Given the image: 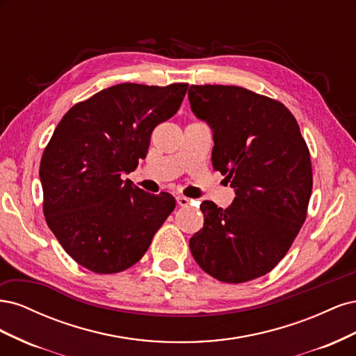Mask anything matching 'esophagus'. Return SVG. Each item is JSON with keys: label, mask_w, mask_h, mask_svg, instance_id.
<instances>
[{"label": "esophagus", "mask_w": 356, "mask_h": 356, "mask_svg": "<svg viewBox=\"0 0 356 356\" xmlns=\"http://www.w3.org/2000/svg\"><path fill=\"white\" fill-rule=\"evenodd\" d=\"M191 202V199L186 197V196H177V203L179 204V207H188Z\"/></svg>", "instance_id": "1"}]
</instances>
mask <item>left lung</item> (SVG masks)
Here are the masks:
<instances>
[{
    "label": "left lung",
    "instance_id": "1",
    "mask_svg": "<svg viewBox=\"0 0 356 356\" xmlns=\"http://www.w3.org/2000/svg\"><path fill=\"white\" fill-rule=\"evenodd\" d=\"M191 111L213 132L212 166L234 188L227 209L200 204L190 239L202 270L227 284L260 277L282 260L303 225L314 186L310 153L286 106L239 86L188 90Z\"/></svg>",
    "mask_w": 356,
    "mask_h": 356
}]
</instances>
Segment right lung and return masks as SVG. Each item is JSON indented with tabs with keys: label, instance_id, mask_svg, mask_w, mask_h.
<instances>
[{
	"label": "right lung",
	"instance_id": "1",
	"mask_svg": "<svg viewBox=\"0 0 356 356\" xmlns=\"http://www.w3.org/2000/svg\"><path fill=\"white\" fill-rule=\"evenodd\" d=\"M187 83L111 86L62 117L40 163L42 212L63 250L99 275L141 260L175 208L122 175L144 159L154 127L181 106Z\"/></svg>",
	"mask_w": 356,
	"mask_h": 356
}]
</instances>
